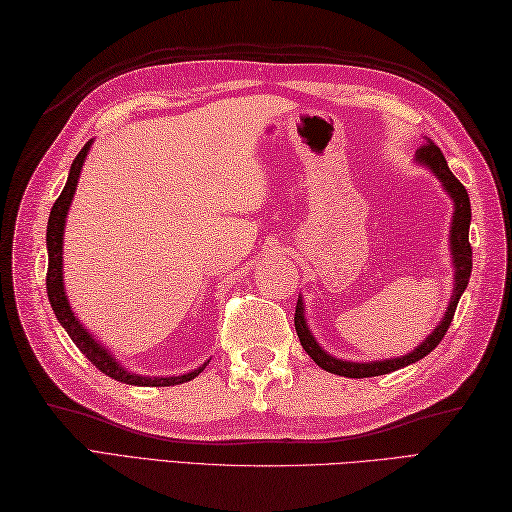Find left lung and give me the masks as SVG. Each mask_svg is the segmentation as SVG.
<instances>
[{"mask_svg":"<svg viewBox=\"0 0 512 512\" xmlns=\"http://www.w3.org/2000/svg\"><path fill=\"white\" fill-rule=\"evenodd\" d=\"M416 162L433 171V176L442 182L444 191L451 195V200L455 204L453 222H451V237H449L451 239V255H453V270H455V275H453L455 284H453V295L449 301V308H447V312H444V319L436 325V330H433L427 339H424V343H420L413 352H409L405 356H398V358H387V361L352 363V361H341V358L330 356L317 343V339H314L310 328H308L306 314H303V299L299 297L297 308H295V330L299 334L303 350H306L312 356V361L319 367H323L325 372L336 374V376H347V378H369V376H383L389 372H396V369H400V367H407L411 363L420 361V358H424L429 352L436 350L440 341L444 339V334H447L449 325L453 321L455 308H458L462 292L466 290V286H469L471 268H473V248L469 244V226H471L469 193H466L464 184L451 173V169L447 165V158L442 156L440 147L433 145L431 140H427V145H422L416 151Z\"/></svg>","mask_w":512,"mask_h":512,"instance_id":"obj_1","label":"left lung"}]
</instances>
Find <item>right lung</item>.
Masks as SVG:
<instances>
[{
    "mask_svg": "<svg viewBox=\"0 0 512 512\" xmlns=\"http://www.w3.org/2000/svg\"><path fill=\"white\" fill-rule=\"evenodd\" d=\"M90 143H85V147L79 151V156L74 158L72 167H70V176L68 182H65V187L61 191V195L54 202L52 211H50V220H48V233H46V244H48V275H46V288H48V299H50V306L57 314L59 323L65 328V332L70 334V339L74 341V345L79 347V350L90 358L92 365H96L101 369L103 374H107L110 378L118 380V383H127V385H138V387H169V385H180V383H187V380L198 376L202 369L206 367V363L198 369H193L189 374H182V376H140V374H132L127 372L125 367H121V363L116 361V358L105 350V347L92 339V334L83 328L79 323V319L74 317V312L70 308V301L68 295H65V288H63V231H65V217H68V209L72 204L74 198V191H76V182H79L81 176V169H83V162L85 156H88L90 151Z\"/></svg>",
    "mask_w": 512,
    "mask_h": 512,
    "instance_id": "1",
    "label": "right lung"
}]
</instances>
